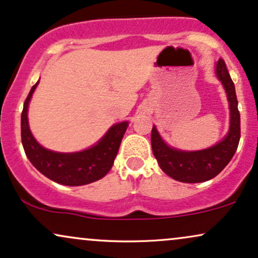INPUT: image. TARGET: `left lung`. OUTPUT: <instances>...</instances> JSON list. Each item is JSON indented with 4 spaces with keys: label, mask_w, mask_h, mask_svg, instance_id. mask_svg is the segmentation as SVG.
<instances>
[{
    "label": "left lung",
    "mask_w": 258,
    "mask_h": 258,
    "mask_svg": "<svg viewBox=\"0 0 258 258\" xmlns=\"http://www.w3.org/2000/svg\"><path fill=\"white\" fill-rule=\"evenodd\" d=\"M216 74L227 92L230 109V128L226 138L216 146L199 152H180L165 144L155 126L152 130V148L159 166L173 179L184 183L205 182L223 170L229 164L240 141V114L235 86L228 73L226 61L220 58Z\"/></svg>",
    "instance_id": "left-lung-1"
}]
</instances>
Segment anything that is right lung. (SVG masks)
<instances>
[{"mask_svg":"<svg viewBox=\"0 0 258 258\" xmlns=\"http://www.w3.org/2000/svg\"><path fill=\"white\" fill-rule=\"evenodd\" d=\"M38 82L32 86L22 112V143L35 167L47 178L64 185H84L96 182L110 171L127 128V122L116 123L96 146L79 153H55L44 149L32 137L28 123V106Z\"/></svg>","mask_w":258,"mask_h":258,"instance_id":"obj_1","label":"right lung"}]
</instances>
